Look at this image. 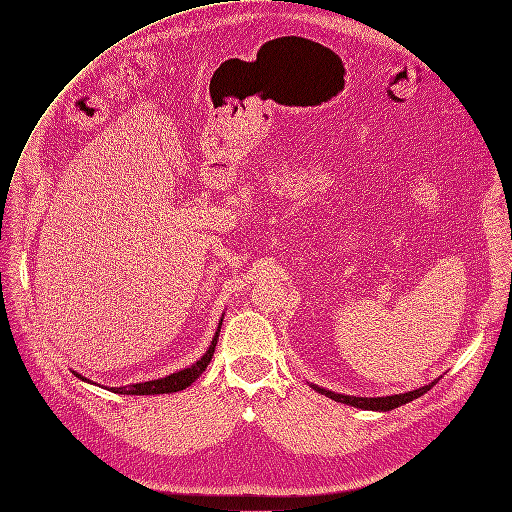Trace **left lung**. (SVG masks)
Segmentation results:
<instances>
[{"mask_svg":"<svg viewBox=\"0 0 512 512\" xmlns=\"http://www.w3.org/2000/svg\"><path fill=\"white\" fill-rule=\"evenodd\" d=\"M440 380V378H438ZM430 382L428 386H422L418 390H412V392H404V394H394V396H382V398H362V396H348V394H337V392H331L327 388H321L317 384H311L307 382L315 392L323 394L325 398H331L335 402H342V404H348V406H354V408H362V410H372V412H390L394 408H400L420 396H424L428 390H432V386L438 382Z\"/></svg>","mask_w":512,"mask_h":512,"instance_id":"8db88e82","label":"left lung"}]
</instances>
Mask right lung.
Returning a JSON list of instances; mask_svg holds the SVG:
<instances>
[{
    "mask_svg": "<svg viewBox=\"0 0 512 512\" xmlns=\"http://www.w3.org/2000/svg\"><path fill=\"white\" fill-rule=\"evenodd\" d=\"M223 317L225 313L221 315V321H219V327L213 335V342L211 346L207 348V352L189 368L185 370H179L175 374H168L164 378H158V380H148V382H136V384H130V386H120V388H108L110 392L114 394H126V396H154V394H173V392H181L185 388H189L193 382H197V378L207 370V366L211 364V358L215 354V346H217V339H219V333H221V325H223ZM76 378H80L82 382H88V384H96L88 378H84L82 374L78 372H72ZM100 386V384H96Z\"/></svg>",
    "mask_w": 512,
    "mask_h": 512,
    "instance_id": "add662e5",
    "label": "right lung"
}]
</instances>
